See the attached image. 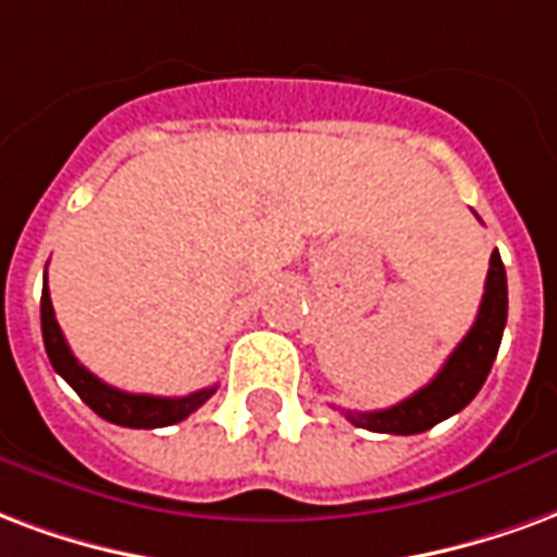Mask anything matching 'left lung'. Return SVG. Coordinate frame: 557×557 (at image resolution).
<instances>
[{"label": "left lung", "instance_id": "obj_1", "mask_svg": "<svg viewBox=\"0 0 557 557\" xmlns=\"http://www.w3.org/2000/svg\"><path fill=\"white\" fill-rule=\"evenodd\" d=\"M505 323L507 275L502 255L493 251L478 318H474L472 329L466 332V338L457 344V350L448 356V362L442 364V371L424 388H418L416 395L400 400L395 407L376 409V412H347V418L356 428L373 430V433L412 436V433H424L454 412H460L486 383V373L493 368L495 352L502 344Z\"/></svg>", "mask_w": 557, "mask_h": 557}]
</instances>
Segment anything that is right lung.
Returning <instances> with one entry per match:
<instances>
[{
    "label": "right lung",
    "instance_id": "obj_1",
    "mask_svg": "<svg viewBox=\"0 0 557 557\" xmlns=\"http://www.w3.org/2000/svg\"><path fill=\"white\" fill-rule=\"evenodd\" d=\"M40 332H44V347H47V356H50L55 373H62L67 385L95 409L97 416L107 418L112 424H121V428H169V424H177L186 416H193L195 409L207 404L216 392V385H210V388H201V392H193L186 397L129 395V392H121V388H112L103 380H97L85 364L76 362V356L67 347L59 320H55V311H52L47 282H44V294H40Z\"/></svg>",
    "mask_w": 557,
    "mask_h": 557
}]
</instances>
